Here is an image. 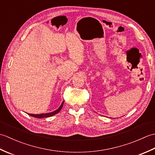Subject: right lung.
Segmentation results:
<instances>
[{"mask_svg": "<svg viewBox=\"0 0 155 155\" xmlns=\"http://www.w3.org/2000/svg\"><path fill=\"white\" fill-rule=\"evenodd\" d=\"M63 104H64V101L62 102L61 105L60 106L57 110H56L53 112H51V113H43V114H28V115H30L31 117H33L35 118H46V117H50L53 116V115L57 114L59 113V111L61 110V108L63 106Z\"/></svg>", "mask_w": 155, "mask_h": 155, "instance_id": "1", "label": "right lung"}]
</instances>
